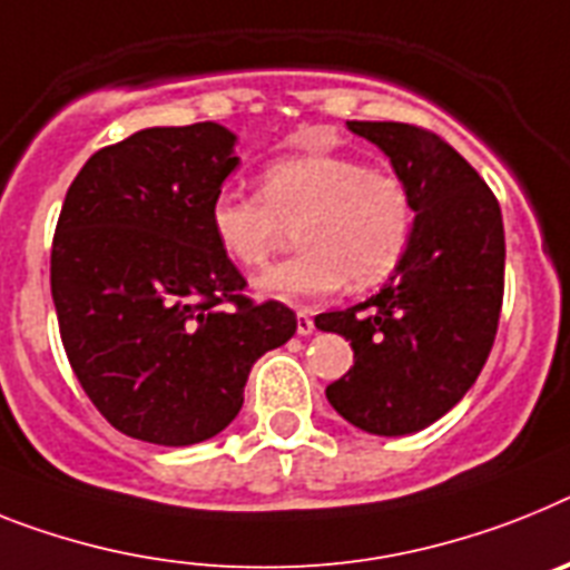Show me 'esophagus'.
Instances as JSON below:
<instances>
[{
  "label": "esophagus",
  "mask_w": 570,
  "mask_h": 570,
  "mask_svg": "<svg viewBox=\"0 0 570 570\" xmlns=\"http://www.w3.org/2000/svg\"><path fill=\"white\" fill-rule=\"evenodd\" d=\"M313 330H315L313 315H309L307 309H298V336H309Z\"/></svg>",
  "instance_id": "esophagus-1"
}]
</instances>
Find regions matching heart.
<instances>
[{
	"label": "heart",
	"mask_w": 570,
	"mask_h": 570,
	"mask_svg": "<svg viewBox=\"0 0 570 570\" xmlns=\"http://www.w3.org/2000/svg\"><path fill=\"white\" fill-rule=\"evenodd\" d=\"M284 226L298 255L255 281L277 301L327 298L347 277L358 289L382 284L403 261L414 232V196L394 170H376L344 153H295L261 170V194L223 188L208 205L219 252L243 269H261Z\"/></svg>",
	"instance_id": "1"
}]
</instances>
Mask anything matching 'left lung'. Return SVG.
<instances>
[{
	"mask_svg": "<svg viewBox=\"0 0 570 570\" xmlns=\"http://www.w3.org/2000/svg\"><path fill=\"white\" fill-rule=\"evenodd\" d=\"M409 181L414 232L380 293L315 315L351 338L353 367L327 385L330 405L367 434L400 438L440 420L472 389L504 301L499 199L438 132L400 121H347Z\"/></svg>",
	"mask_w": 570,
	"mask_h": 570,
	"instance_id": "obj_1",
	"label": "left lung"
}]
</instances>
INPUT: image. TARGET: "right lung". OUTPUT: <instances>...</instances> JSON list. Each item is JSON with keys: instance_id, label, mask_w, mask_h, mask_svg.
Returning a JSON list of instances; mask_svg holds the SVG:
<instances>
[{"instance_id": "1", "label": "right lung", "mask_w": 570, "mask_h": 570, "mask_svg": "<svg viewBox=\"0 0 570 570\" xmlns=\"http://www.w3.org/2000/svg\"><path fill=\"white\" fill-rule=\"evenodd\" d=\"M214 121L150 127L80 167L57 219L51 298L69 365L127 438L190 446L237 417L248 371L295 336L214 243L208 205L237 167Z\"/></svg>"}]
</instances>
